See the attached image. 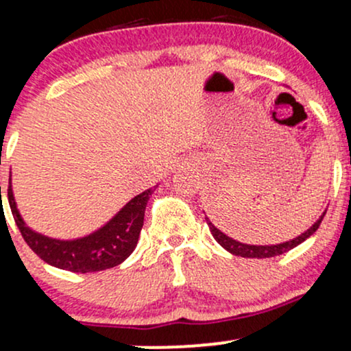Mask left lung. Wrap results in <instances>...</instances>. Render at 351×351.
I'll return each instance as SVG.
<instances>
[{
    "mask_svg": "<svg viewBox=\"0 0 351 351\" xmlns=\"http://www.w3.org/2000/svg\"><path fill=\"white\" fill-rule=\"evenodd\" d=\"M325 213H327V209L322 213L320 217H318V219L307 229V231H304L302 234L293 237V239H291V241H285V243H279V244H245V243H241V241H236V239H232V237H229L228 234H224V232L221 231L219 228H216L215 224L211 223V219H209L206 215H204V219H206L209 231H211V234L216 239V243L219 244L221 247L226 249L228 252L234 254V256H241V257H251V259H265V257L280 256V254L291 251V249L297 247V245L304 243L305 239H308V237L317 231L318 226H320V223H322V219H324Z\"/></svg>",
    "mask_w": 351,
    "mask_h": 351,
    "instance_id": "left-lung-1",
    "label": "left lung"
}]
</instances>
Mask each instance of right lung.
<instances>
[{
    "mask_svg": "<svg viewBox=\"0 0 351 351\" xmlns=\"http://www.w3.org/2000/svg\"><path fill=\"white\" fill-rule=\"evenodd\" d=\"M156 188L158 184L145 189L143 193L128 201L104 226L95 229L90 234L77 237V239H56V237L44 236L27 226L19 213L18 204H16L11 176L8 201H10L16 226L21 231L24 241L44 263L58 269H64V271L86 274L115 267L135 251L140 231L143 228L145 209H147L148 199L152 198Z\"/></svg>",
    "mask_w": 351,
    "mask_h": 351,
    "instance_id": "obj_1",
    "label": "right lung"
}]
</instances>
